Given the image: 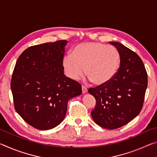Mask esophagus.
Returning a JSON list of instances; mask_svg holds the SVG:
<instances>
[{"mask_svg": "<svg viewBox=\"0 0 157 157\" xmlns=\"http://www.w3.org/2000/svg\"><path fill=\"white\" fill-rule=\"evenodd\" d=\"M82 94H86V93L87 92V91H88V90H87V89L86 88V87H85L84 86H83V85H82Z\"/></svg>", "mask_w": 157, "mask_h": 157, "instance_id": "34e87169", "label": "esophagus"}]
</instances>
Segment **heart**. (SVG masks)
Segmentation results:
<instances>
[{"label":"heart","mask_w":157,"mask_h":157,"mask_svg":"<svg viewBox=\"0 0 157 157\" xmlns=\"http://www.w3.org/2000/svg\"><path fill=\"white\" fill-rule=\"evenodd\" d=\"M121 55L116 47L100 42H86L74 48L63 58V71L69 78L86 76L93 83L104 85L115 78L120 68Z\"/></svg>","instance_id":"heart-1"}]
</instances>
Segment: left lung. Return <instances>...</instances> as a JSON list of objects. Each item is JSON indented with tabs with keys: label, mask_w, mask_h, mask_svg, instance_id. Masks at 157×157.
Here are the masks:
<instances>
[{
	"label": "left lung",
	"mask_w": 157,
	"mask_h": 157,
	"mask_svg": "<svg viewBox=\"0 0 157 157\" xmlns=\"http://www.w3.org/2000/svg\"><path fill=\"white\" fill-rule=\"evenodd\" d=\"M119 50L121 63L112 80L89 89L96 105L91 116L98 125L109 129L124 126L139 115L144 102L147 74L136 52L118 42H109Z\"/></svg>",
	"instance_id": "obj_1"
}]
</instances>
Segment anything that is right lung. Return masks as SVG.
<instances>
[{
    "label": "right lung",
    "mask_w": 157,
    "mask_h": 157,
    "mask_svg": "<svg viewBox=\"0 0 157 157\" xmlns=\"http://www.w3.org/2000/svg\"><path fill=\"white\" fill-rule=\"evenodd\" d=\"M67 43L59 40L30 46L16 63L11 79L15 110L37 129H50L60 124L68 101L82 94L81 84L63 74Z\"/></svg>",
    "instance_id": "obj_1"
}]
</instances>
